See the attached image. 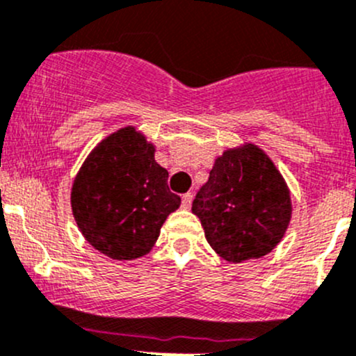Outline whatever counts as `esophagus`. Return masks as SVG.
Here are the masks:
<instances>
[{
  "instance_id": "1",
  "label": "esophagus",
  "mask_w": 356,
  "mask_h": 356,
  "mask_svg": "<svg viewBox=\"0 0 356 356\" xmlns=\"http://www.w3.org/2000/svg\"><path fill=\"white\" fill-rule=\"evenodd\" d=\"M191 203H193V194L186 193L184 196H182V208L189 209L191 208Z\"/></svg>"
}]
</instances>
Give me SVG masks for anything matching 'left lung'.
<instances>
[{
    "label": "left lung",
    "instance_id": "obj_1",
    "mask_svg": "<svg viewBox=\"0 0 356 356\" xmlns=\"http://www.w3.org/2000/svg\"><path fill=\"white\" fill-rule=\"evenodd\" d=\"M193 213L220 257L228 263L259 259L285 237L290 189L266 152L244 143L216 156Z\"/></svg>",
    "mask_w": 356,
    "mask_h": 356
}]
</instances>
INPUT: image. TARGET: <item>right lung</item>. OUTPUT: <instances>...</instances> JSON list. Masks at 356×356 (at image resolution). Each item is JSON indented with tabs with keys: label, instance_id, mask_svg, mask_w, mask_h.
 Segmentation results:
<instances>
[{
	"label": "right lung",
	"instance_id": "add662e5",
	"mask_svg": "<svg viewBox=\"0 0 356 356\" xmlns=\"http://www.w3.org/2000/svg\"><path fill=\"white\" fill-rule=\"evenodd\" d=\"M167 177L155 160V145L134 126L104 138L71 188V209L85 241L115 261L148 254L167 216L181 207Z\"/></svg>",
	"mask_w": 356,
	"mask_h": 356
}]
</instances>
